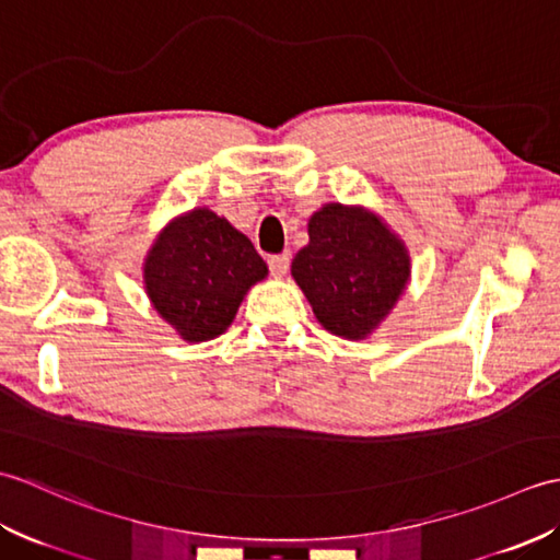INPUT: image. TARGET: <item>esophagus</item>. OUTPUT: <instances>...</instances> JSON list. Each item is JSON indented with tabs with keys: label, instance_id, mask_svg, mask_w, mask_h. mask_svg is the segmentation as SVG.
<instances>
[{
	"label": "esophagus",
	"instance_id": "1",
	"mask_svg": "<svg viewBox=\"0 0 560 560\" xmlns=\"http://www.w3.org/2000/svg\"><path fill=\"white\" fill-rule=\"evenodd\" d=\"M269 265V271L273 273V277H283V273L289 271V265H291V255L289 253H281V255H271L267 259Z\"/></svg>",
	"mask_w": 560,
	"mask_h": 560
}]
</instances>
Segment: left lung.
Returning a JSON list of instances; mask_svg holds the SVG:
<instances>
[{
    "label": "left lung",
    "instance_id": "1",
    "mask_svg": "<svg viewBox=\"0 0 560 560\" xmlns=\"http://www.w3.org/2000/svg\"><path fill=\"white\" fill-rule=\"evenodd\" d=\"M307 243L291 273L331 335L363 339L397 303L409 255L373 213L327 205L307 223Z\"/></svg>",
    "mask_w": 560,
    "mask_h": 560
}]
</instances>
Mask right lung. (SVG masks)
<instances>
[{
	"label": "right lung",
	"mask_w": 560,
	"mask_h": 560,
	"mask_svg": "<svg viewBox=\"0 0 560 560\" xmlns=\"http://www.w3.org/2000/svg\"><path fill=\"white\" fill-rule=\"evenodd\" d=\"M265 277L267 265L255 245L209 209L173 221L144 267L153 307L185 341L223 335L247 289Z\"/></svg>",
	"instance_id": "right-lung-1"
}]
</instances>
